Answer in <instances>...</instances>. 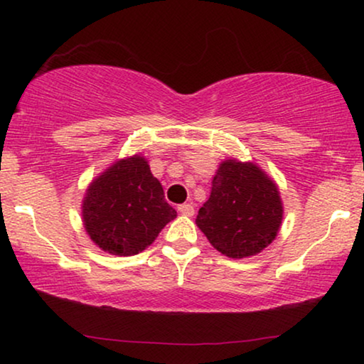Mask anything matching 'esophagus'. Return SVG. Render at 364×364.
I'll use <instances>...</instances> for the list:
<instances>
[{"mask_svg": "<svg viewBox=\"0 0 364 364\" xmlns=\"http://www.w3.org/2000/svg\"><path fill=\"white\" fill-rule=\"evenodd\" d=\"M178 212L182 213V215H187V217H192L193 215V205L192 203H182V205H178V208H177Z\"/></svg>", "mask_w": 364, "mask_h": 364, "instance_id": "34e87169", "label": "esophagus"}]
</instances>
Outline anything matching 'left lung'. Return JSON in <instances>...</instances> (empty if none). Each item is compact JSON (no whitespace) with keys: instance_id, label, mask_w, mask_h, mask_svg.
Returning a JSON list of instances; mask_svg holds the SVG:
<instances>
[{"instance_id":"left-lung-1","label":"left lung","mask_w":364,"mask_h":364,"mask_svg":"<svg viewBox=\"0 0 364 364\" xmlns=\"http://www.w3.org/2000/svg\"><path fill=\"white\" fill-rule=\"evenodd\" d=\"M282 220L277 183L257 164L228 159L218 166L196 223L223 255L245 258L275 240Z\"/></svg>"}]
</instances>
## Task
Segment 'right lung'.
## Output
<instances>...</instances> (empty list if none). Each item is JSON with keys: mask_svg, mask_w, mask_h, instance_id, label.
I'll return each instance as SVG.
<instances>
[{"mask_svg": "<svg viewBox=\"0 0 364 364\" xmlns=\"http://www.w3.org/2000/svg\"><path fill=\"white\" fill-rule=\"evenodd\" d=\"M176 217L142 156L114 162L89 183L82 200L87 235L101 250L119 257L146 250Z\"/></svg>", "mask_w": 364, "mask_h": 364, "instance_id": "right-lung-1", "label": "right lung"}]
</instances>
